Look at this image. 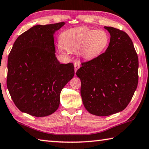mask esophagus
Listing matches in <instances>:
<instances>
[{
    "label": "esophagus",
    "instance_id": "obj_1",
    "mask_svg": "<svg viewBox=\"0 0 149 149\" xmlns=\"http://www.w3.org/2000/svg\"><path fill=\"white\" fill-rule=\"evenodd\" d=\"M74 68H75V72H76L77 70L80 68V63L79 61L75 62L74 63Z\"/></svg>",
    "mask_w": 149,
    "mask_h": 149
}]
</instances>
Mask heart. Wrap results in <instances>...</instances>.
Listing matches in <instances>:
<instances>
[{"label":"heart","instance_id":"b5f03b06","mask_svg":"<svg viewBox=\"0 0 149 149\" xmlns=\"http://www.w3.org/2000/svg\"><path fill=\"white\" fill-rule=\"evenodd\" d=\"M60 49L78 52L85 58L98 56L107 47L109 36L105 31L95 30L87 26L73 28L64 31L61 35Z\"/></svg>","mask_w":149,"mask_h":149}]
</instances>
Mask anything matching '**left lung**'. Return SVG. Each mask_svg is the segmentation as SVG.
Masks as SVG:
<instances>
[{
    "label": "left lung",
    "instance_id": "obj_1",
    "mask_svg": "<svg viewBox=\"0 0 149 149\" xmlns=\"http://www.w3.org/2000/svg\"><path fill=\"white\" fill-rule=\"evenodd\" d=\"M110 33L105 52L81 63V95L86 109L96 116H109L124 110L138 84V56L125 32L104 26Z\"/></svg>",
    "mask_w": 149,
    "mask_h": 149
}]
</instances>
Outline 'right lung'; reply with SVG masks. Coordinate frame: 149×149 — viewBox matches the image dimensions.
<instances>
[{"label":"right lung","instance_id":"right-lung-1","mask_svg":"<svg viewBox=\"0 0 149 149\" xmlns=\"http://www.w3.org/2000/svg\"><path fill=\"white\" fill-rule=\"evenodd\" d=\"M64 24L34 26L13 44L8 59L6 84L21 111L40 117L58 108L62 89L75 74L73 63L61 64L55 56L53 34Z\"/></svg>","mask_w":149,"mask_h":149}]
</instances>
